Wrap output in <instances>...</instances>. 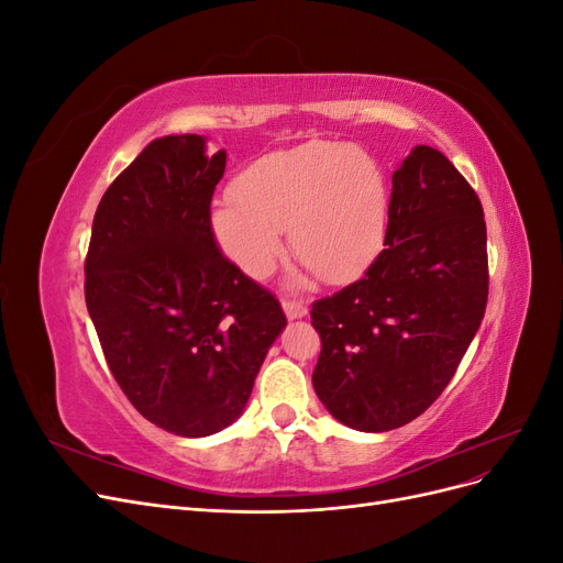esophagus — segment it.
I'll return each instance as SVG.
<instances>
[{"label":"esophagus","mask_w":563,"mask_h":563,"mask_svg":"<svg viewBox=\"0 0 563 563\" xmlns=\"http://www.w3.org/2000/svg\"><path fill=\"white\" fill-rule=\"evenodd\" d=\"M282 308L288 319H302L305 314H308V305H305L302 300H284Z\"/></svg>","instance_id":"esophagus-1"}]
</instances>
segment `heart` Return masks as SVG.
Masks as SVG:
<instances>
[{
  "label": "heart",
  "mask_w": 563,
  "mask_h": 563,
  "mask_svg": "<svg viewBox=\"0 0 563 563\" xmlns=\"http://www.w3.org/2000/svg\"><path fill=\"white\" fill-rule=\"evenodd\" d=\"M234 197L213 201V240L251 279H265L286 251L321 279L347 282L380 253L389 192L368 152L331 141L269 152L234 178Z\"/></svg>",
  "instance_id": "1"
}]
</instances>
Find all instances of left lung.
Wrapping results in <instances>:
<instances>
[{
	"mask_svg": "<svg viewBox=\"0 0 563 563\" xmlns=\"http://www.w3.org/2000/svg\"><path fill=\"white\" fill-rule=\"evenodd\" d=\"M385 249L366 275L312 305L319 401L360 432L416 420L451 383L488 298L484 209L430 145L391 174Z\"/></svg>",
	"mask_w": 563,
	"mask_h": 563,
	"instance_id": "8db88e82",
	"label": "left lung"
}]
</instances>
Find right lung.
Masks as SVG:
<instances>
[{
  "mask_svg": "<svg viewBox=\"0 0 563 563\" xmlns=\"http://www.w3.org/2000/svg\"><path fill=\"white\" fill-rule=\"evenodd\" d=\"M228 152L152 141L100 199L84 296L114 380L139 413L209 437L244 413L286 327L279 300L218 251L209 213Z\"/></svg>",
  "mask_w": 563,
  "mask_h": 563,
  "instance_id": "1",
  "label": "right lung"
}]
</instances>
